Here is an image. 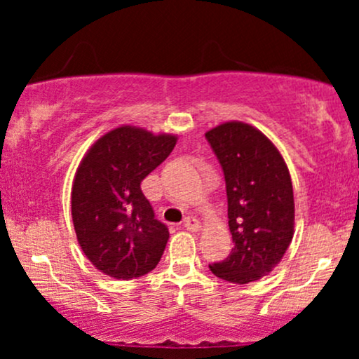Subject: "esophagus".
<instances>
[{
    "instance_id": "1",
    "label": "esophagus",
    "mask_w": 359,
    "mask_h": 359,
    "mask_svg": "<svg viewBox=\"0 0 359 359\" xmlns=\"http://www.w3.org/2000/svg\"><path fill=\"white\" fill-rule=\"evenodd\" d=\"M184 228H185V229H189V231H199V229L203 228V226H201L199 219H196V217L189 216V217H185V221H184Z\"/></svg>"
}]
</instances>
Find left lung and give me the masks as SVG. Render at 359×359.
I'll list each match as a JSON object with an SVG mask.
<instances>
[{
  "instance_id": "left-lung-1",
  "label": "left lung",
  "mask_w": 359,
  "mask_h": 359,
  "mask_svg": "<svg viewBox=\"0 0 359 359\" xmlns=\"http://www.w3.org/2000/svg\"><path fill=\"white\" fill-rule=\"evenodd\" d=\"M219 160L234 248L209 265L216 277L248 283L282 262L294 238L295 204L288 167L278 148L255 126L228 121L205 133Z\"/></svg>"
}]
</instances>
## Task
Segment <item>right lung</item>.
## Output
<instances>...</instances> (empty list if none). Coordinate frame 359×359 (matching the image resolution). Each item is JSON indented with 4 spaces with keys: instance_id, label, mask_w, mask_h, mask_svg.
<instances>
[{
    "instance_id": "add662e5",
    "label": "right lung",
    "mask_w": 359,
    "mask_h": 359,
    "mask_svg": "<svg viewBox=\"0 0 359 359\" xmlns=\"http://www.w3.org/2000/svg\"><path fill=\"white\" fill-rule=\"evenodd\" d=\"M175 143V135L123 125L81 160L71 194L74 229L89 262L108 277L131 280L158 265L168 229L155 219L140 185Z\"/></svg>"
}]
</instances>
